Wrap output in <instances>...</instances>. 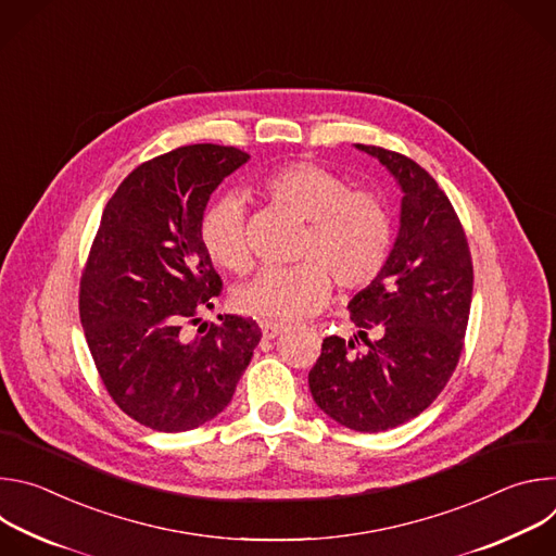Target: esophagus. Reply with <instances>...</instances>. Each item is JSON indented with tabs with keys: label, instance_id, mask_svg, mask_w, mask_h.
I'll use <instances>...</instances> for the list:
<instances>
[{
	"label": "esophagus",
	"instance_id": "esophagus-1",
	"mask_svg": "<svg viewBox=\"0 0 556 556\" xmlns=\"http://www.w3.org/2000/svg\"><path fill=\"white\" fill-rule=\"evenodd\" d=\"M260 328L264 339H277L286 330L283 324H275V321H260Z\"/></svg>",
	"mask_w": 556,
	"mask_h": 556
}]
</instances>
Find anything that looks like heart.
<instances>
[{
    "label": "heart",
    "instance_id": "b5f03b06",
    "mask_svg": "<svg viewBox=\"0 0 556 556\" xmlns=\"http://www.w3.org/2000/svg\"><path fill=\"white\" fill-rule=\"evenodd\" d=\"M264 189L309 222L303 262L266 266L232 292L235 307L260 319L296 321L326 305L332 279L345 290L369 286L387 264L391 224L378 198L312 163H288L264 178ZM242 195H222L202 219V242L211 260L232 273L251 266Z\"/></svg>",
    "mask_w": 556,
    "mask_h": 556
}]
</instances>
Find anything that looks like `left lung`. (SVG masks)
<instances>
[{
	"mask_svg": "<svg viewBox=\"0 0 556 556\" xmlns=\"http://www.w3.org/2000/svg\"><path fill=\"white\" fill-rule=\"evenodd\" d=\"M354 147L401 187V226L380 275L348 303L358 332L348 343L328 337L307 382L332 420L378 433L420 416L448 382L464 345L472 264L448 198L420 165L382 147ZM358 338L368 352L352 355Z\"/></svg>",
	"mask_w": 556,
	"mask_h": 556,
	"instance_id": "left-lung-1",
	"label": "left lung"
}]
</instances>
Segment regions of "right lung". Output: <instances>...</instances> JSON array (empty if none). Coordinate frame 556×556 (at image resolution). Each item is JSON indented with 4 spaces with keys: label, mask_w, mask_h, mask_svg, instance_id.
Here are the masks:
<instances>
[{
    "label": "right lung",
    "mask_w": 556,
    "mask_h": 556,
    "mask_svg": "<svg viewBox=\"0 0 556 556\" xmlns=\"http://www.w3.org/2000/svg\"><path fill=\"white\" fill-rule=\"evenodd\" d=\"M249 157L219 144L174 149L136 167L103 211L78 312L114 403L153 431L222 414L262 339L253 319L230 314L193 339L182 332L222 288L202 242L208 198Z\"/></svg>",
    "instance_id": "1"
}]
</instances>
